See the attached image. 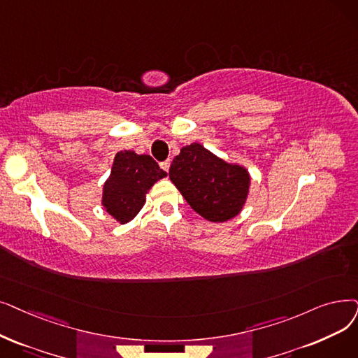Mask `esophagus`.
Segmentation results:
<instances>
[{"instance_id":"34e87169","label":"esophagus","mask_w":358,"mask_h":358,"mask_svg":"<svg viewBox=\"0 0 358 358\" xmlns=\"http://www.w3.org/2000/svg\"><path fill=\"white\" fill-rule=\"evenodd\" d=\"M169 165H171L169 159H168V161H164V162H161V168H162L164 171H166V173H168V169H169Z\"/></svg>"}]
</instances>
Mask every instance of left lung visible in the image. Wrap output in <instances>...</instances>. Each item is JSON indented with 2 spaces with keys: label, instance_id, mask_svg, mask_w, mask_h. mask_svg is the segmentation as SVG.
Segmentation results:
<instances>
[{
  "label": "left lung",
  "instance_id": "obj_1",
  "mask_svg": "<svg viewBox=\"0 0 358 358\" xmlns=\"http://www.w3.org/2000/svg\"><path fill=\"white\" fill-rule=\"evenodd\" d=\"M169 178L187 203L212 222L234 217L244 205L250 184L244 168L227 164L199 143L180 150L171 162Z\"/></svg>",
  "mask_w": 358,
  "mask_h": 358
}]
</instances>
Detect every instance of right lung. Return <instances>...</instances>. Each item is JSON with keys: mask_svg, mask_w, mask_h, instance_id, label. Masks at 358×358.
I'll return each instance as SVG.
<instances>
[{"mask_svg": "<svg viewBox=\"0 0 358 358\" xmlns=\"http://www.w3.org/2000/svg\"><path fill=\"white\" fill-rule=\"evenodd\" d=\"M166 177L149 155L121 150L115 155L111 176L103 185L102 205L121 224L131 221L142 209L153 182Z\"/></svg>", "mask_w": 358, "mask_h": 358, "instance_id": "add662e5", "label": "right lung"}]
</instances>
